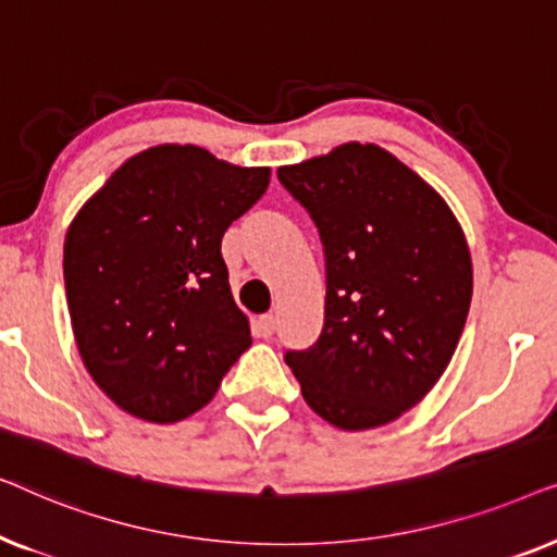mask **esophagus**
I'll list each match as a JSON object with an SVG mask.
<instances>
[{
    "label": "esophagus",
    "mask_w": 557,
    "mask_h": 557,
    "mask_svg": "<svg viewBox=\"0 0 557 557\" xmlns=\"http://www.w3.org/2000/svg\"><path fill=\"white\" fill-rule=\"evenodd\" d=\"M256 330H258V334H261L263 339H269L271 334L276 332V314H263V317H258Z\"/></svg>",
    "instance_id": "1"
}]
</instances>
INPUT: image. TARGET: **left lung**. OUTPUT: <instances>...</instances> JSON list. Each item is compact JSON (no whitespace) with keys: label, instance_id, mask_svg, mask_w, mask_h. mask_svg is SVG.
I'll use <instances>...</instances> for the list:
<instances>
[{"label":"left lung","instance_id":"1","mask_svg":"<svg viewBox=\"0 0 557 557\" xmlns=\"http://www.w3.org/2000/svg\"><path fill=\"white\" fill-rule=\"evenodd\" d=\"M324 246V326L284 360L317 416L375 429L444 375L467 324L471 258L454 212L375 144L278 166Z\"/></svg>","mask_w":557,"mask_h":557}]
</instances>
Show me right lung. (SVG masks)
I'll use <instances>...</instances> for the list:
<instances>
[{"mask_svg": "<svg viewBox=\"0 0 557 557\" xmlns=\"http://www.w3.org/2000/svg\"><path fill=\"white\" fill-rule=\"evenodd\" d=\"M269 177L265 166L162 144L121 164L67 227L75 345L126 413L151 423L193 416L250 347L220 243Z\"/></svg>", "mask_w": 557, "mask_h": 557, "instance_id": "add662e5", "label": "right lung"}]
</instances>
